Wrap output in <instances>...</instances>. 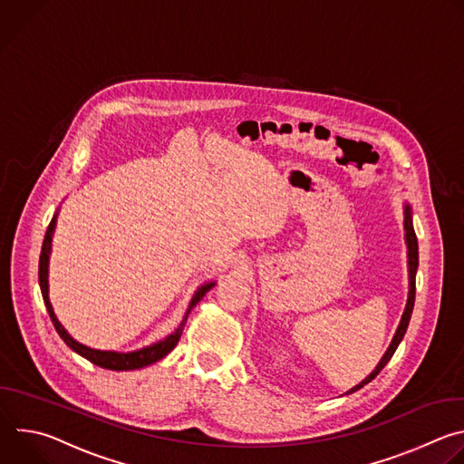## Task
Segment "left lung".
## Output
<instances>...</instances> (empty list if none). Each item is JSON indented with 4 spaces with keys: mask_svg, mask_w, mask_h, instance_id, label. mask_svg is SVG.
<instances>
[{
    "mask_svg": "<svg viewBox=\"0 0 464 464\" xmlns=\"http://www.w3.org/2000/svg\"><path fill=\"white\" fill-rule=\"evenodd\" d=\"M404 238H406V247H408V274H410V292H408V301H406V308H404V314L401 317V323L399 326H396V333L385 351V354L382 356V360L378 362V365L372 369V372L369 376H365L358 385L351 387L345 394H351L358 389H362L365 383H369L371 380H374L378 376V372L387 365V362L392 358L396 347L401 345L406 330H408V324H410V319H411V314H413V304H415V277H417V270H419V242H417V235H415V229H413V213H411V206L406 202L404 204Z\"/></svg>",
    "mask_w": 464,
    "mask_h": 464,
    "instance_id": "obj_1",
    "label": "left lung"
}]
</instances>
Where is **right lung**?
<instances>
[{
	"instance_id": "right-lung-1",
	"label": "right lung",
	"mask_w": 464,
	"mask_h": 464,
	"mask_svg": "<svg viewBox=\"0 0 464 464\" xmlns=\"http://www.w3.org/2000/svg\"><path fill=\"white\" fill-rule=\"evenodd\" d=\"M56 218H58V209L56 213L53 215L51 218V224L45 231V237H44V244H42V253H40V264H38V283H40V290H42V297H44V303H45V308L49 312V317L56 328L58 336L63 340V343L68 345L72 351H75L77 354H81L82 358L90 360L92 363L102 367V369H110V371H134V369H143L147 365H152L156 363L158 360L165 358L179 342L181 338V333H183V326L187 323V317L190 314V310L200 303V299L217 285V281H208L204 283L202 286H198V290L194 292L188 306H187V312L181 319V323L178 324V328L174 330V333H170L169 336H165L163 340L152 343V345H147L143 349H138V351H128V353H119V351H101V349H92L81 342H77L75 338H72V334L68 333V330L63 328V324L58 321V317L54 315V310H53V304L49 301V256H51V247H53V235H54V227H56Z\"/></svg>"
}]
</instances>
